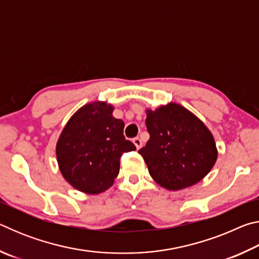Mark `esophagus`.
<instances>
[{
    "instance_id": "34e87169",
    "label": "esophagus",
    "mask_w": 259,
    "mask_h": 259,
    "mask_svg": "<svg viewBox=\"0 0 259 259\" xmlns=\"http://www.w3.org/2000/svg\"><path fill=\"white\" fill-rule=\"evenodd\" d=\"M133 142H134V144H135V146L137 147V150H139V148L143 146V142H142V139H140L139 137H136V138H134V139H133Z\"/></svg>"
}]
</instances>
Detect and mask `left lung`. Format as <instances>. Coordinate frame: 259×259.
Listing matches in <instances>:
<instances>
[{
  "label": "left lung",
  "instance_id": "left-lung-1",
  "mask_svg": "<svg viewBox=\"0 0 259 259\" xmlns=\"http://www.w3.org/2000/svg\"><path fill=\"white\" fill-rule=\"evenodd\" d=\"M146 128L150 139L138 153L151 177L165 190L193 186L216 163L218 151L211 131L182 105L147 108Z\"/></svg>",
  "mask_w": 259,
  "mask_h": 259
}]
</instances>
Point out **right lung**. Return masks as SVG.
<instances>
[{
  "instance_id": "right-lung-1",
  "label": "right lung",
  "mask_w": 259,
  "mask_h": 259,
  "mask_svg": "<svg viewBox=\"0 0 259 259\" xmlns=\"http://www.w3.org/2000/svg\"><path fill=\"white\" fill-rule=\"evenodd\" d=\"M113 105L88 103L68 120L56 145L63 177L75 190L99 194L113 185L120 157L136 146L123 136L124 122L113 116Z\"/></svg>"
}]
</instances>
